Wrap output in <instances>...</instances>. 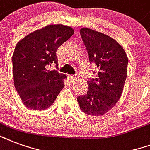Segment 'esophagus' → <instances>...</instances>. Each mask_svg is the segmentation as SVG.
Instances as JSON below:
<instances>
[{
	"instance_id": "esophagus-1",
	"label": "esophagus",
	"mask_w": 150,
	"mask_h": 150,
	"mask_svg": "<svg viewBox=\"0 0 150 150\" xmlns=\"http://www.w3.org/2000/svg\"><path fill=\"white\" fill-rule=\"evenodd\" d=\"M68 79H69L71 80V81H73V80L75 79H76V77H75V75H68Z\"/></svg>"
}]
</instances>
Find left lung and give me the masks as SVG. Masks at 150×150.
<instances>
[{
  "instance_id": "1",
  "label": "left lung",
  "mask_w": 150,
  "mask_h": 150,
  "mask_svg": "<svg viewBox=\"0 0 150 150\" xmlns=\"http://www.w3.org/2000/svg\"><path fill=\"white\" fill-rule=\"evenodd\" d=\"M89 62L97 66L96 78L88 81L86 94L78 96L80 109L91 116L111 110L123 92L128 59L123 47L111 37L88 28L80 30Z\"/></svg>"
}]
</instances>
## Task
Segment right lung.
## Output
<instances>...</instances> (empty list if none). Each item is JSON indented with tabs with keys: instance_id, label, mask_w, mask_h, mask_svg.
<instances>
[{
	"instance_id": "right-lung-1",
	"label": "right lung",
	"mask_w": 150,
	"mask_h": 150,
	"mask_svg": "<svg viewBox=\"0 0 150 150\" xmlns=\"http://www.w3.org/2000/svg\"><path fill=\"white\" fill-rule=\"evenodd\" d=\"M74 34L63 25H50L33 32L16 44L12 56L14 84L23 104L43 110L54 103L64 88V74L48 70L57 65L56 52Z\"/></svg>"
}]
</instances>
